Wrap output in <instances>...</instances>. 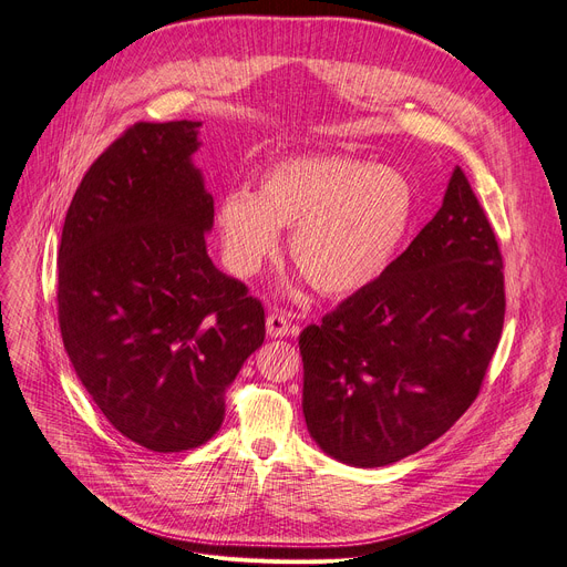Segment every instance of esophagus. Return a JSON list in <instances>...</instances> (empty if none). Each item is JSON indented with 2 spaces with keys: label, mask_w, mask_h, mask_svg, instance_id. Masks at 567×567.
I'll return each mask as SVG.
<instances>
[{
  "label": "esophagus",
  "mask_w": 567,
  "mask_h": 567,
  "mask_svg": "<svg viewBox=\"0 0 567 567\" xmlns=\"http://www.w3.org/2000/svg\"><path fill=\"white\" fill-rule=\"evenodd\" d=\"M289 331H291V322H289L287 312H282V310L268 312V318H266L268 339H282V337H287Z\"/></svg>",
  "instance_id": "obj_1"
}]
</instances>
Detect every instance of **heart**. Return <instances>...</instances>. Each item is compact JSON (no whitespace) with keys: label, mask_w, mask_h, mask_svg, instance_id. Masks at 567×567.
Masks as SVG:
<instances>
[{"label":"heart","mask_w":567,"mask_h":567,"mask_svg":"<svg viewBox=\"0 0 567 567\" xmlns=\"http://www.w3.org/2000/svg\"><path fill=\"white\" fill-rule=\"evenodd\" d=\"M415 215L409 179L358 156L285 158L261 175L259 196L230 188L217 205L226 266L255 272L280 249L322 297L348 299L379 282L406 243Z\"/></svg>","instance_id":"obj_1"}]
</instances>
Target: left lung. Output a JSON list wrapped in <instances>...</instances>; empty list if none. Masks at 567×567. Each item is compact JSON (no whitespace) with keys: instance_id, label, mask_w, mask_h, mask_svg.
<instances>
[{"instance_id":"left-lung-1","label":"left lung","mask_w":567,"mask_h":567,"mask_svg":"<svg viewBox=\"0 0 567 567\" xmlns=\"http://www.w3.org/2000/svg\"><path fill=\"white\" fill-rule=\"evenodd\" d=\"M502 322L499 247L455 167L439 213L385 276L303 329L312 442L350 467L425 449L476 400Z\"/></svg>"}]
</instances>
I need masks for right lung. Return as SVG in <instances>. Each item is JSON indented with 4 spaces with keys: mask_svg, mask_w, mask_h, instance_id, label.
I'll list each match as a JSON object with an SVG mask.
<instances>
[{
    "mask_svg": "<svg viewBox=\"0 0 567 567\" xmlns=\"http://www.w3.org/2000/svg\"><path fill=\"white\" fill-rule=\"evenodd\" d=\"M200 125L125 131L83 175L58 251V320L79 381L156 453L219 432L226 388L266 333L261 303L207 255Z\"/></svg>",
    "mask_w": 567,
    "mask_h": 567,
    "instance_id": "add662e5",
    "label": "right lung"
}]
</instances>
